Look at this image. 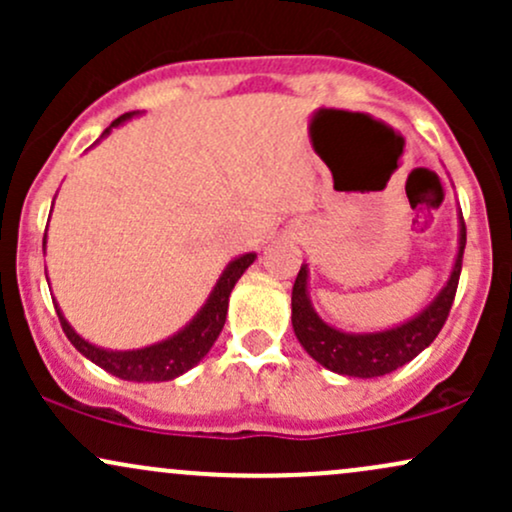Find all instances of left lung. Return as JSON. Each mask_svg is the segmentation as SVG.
Returning <instances> with one entry per match:
<instances>
[{"label": "left lung", "instance_id": "obj_1", "mask_svg": "<svg viewBox=\"0 0 512 512\" xmlns=\"http://www.w3.org/2000/svg\"><path fill=\"white\" fill-rule=\"evenodd\" d=\"M460 223V252H457L455 267H452L445 289L438 293L436 301L428 305L424 313L395 327V330L375 334H346L325 325L317 317L313 305H310L308 267L303 264L291 293L293 332H296L303 349L320 366L330 368L339 375H351V378H378V375L392 373V370L409 363L411 358L419 356L438 337V332L443 330L452 301H455L462 272L464 245H467V226H464V219Z\"/></svg>", "mask_w": 512, "mask_h": 512}]
</instances>
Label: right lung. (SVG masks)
<instances>
[{
	"label": "right lung",
	"mask_w": 512,
	"mask_h": 512,
	"mask_svg": "<svg viewBox=\"0 0 512 512\" xmlns=\"http://www.w3.org/2000/svg\"><path fill=\"white\" fill-rule=\"evenodd\" d=\"M134 113H125L120 115L117 120L103 132H110L115 125L125 122L132 117ZM43 248H45V238H43ZM255 262V255L248 252V255L238 257L223 269L219 284L214 286L211 291L209 301L204 303V308L199 310L195 320L180 330L175 337L166 339V342L146 346V349H137V351H105L98 349V346L88 344L86 339H81L69 322L64 320L60 308H57V317H60V325L67 339L76 346V351H81L88 361H93L96 366H101L108 373L117 375L122 380H132V383H163V380H173L178 375L190 370L192 366H197L204 356L209 354V349L214 346L216 337H219L223 330V322H226V313H228V296H231L233 286L236 281L243 276L245 269Z\"/></svg>",
	"instance_id": "right-lung-1"
}]
</instances>
